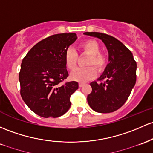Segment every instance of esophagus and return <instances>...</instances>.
<instances>
[{"label":"esophagus","instance_id":"obj_1","mask_svg":"<svg viewBox=\"0 0 153 153\" xmlns=\"http://www.w3.org/2000/svg\"><path fill=\"white\" fill-rule=\"evenodd\" d=\"M84 85V83H79V87H82L83 85Z\"/></svg>","mask_w":153,"mask_h":153}]
</instances>
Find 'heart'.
Instances as JSON below:
<instances>
[{"label": "heart", "mask_w": 153, "mask_h": 153, "mask_svg": "<svg viewBox=\"0 0 153 153\" xmlns=\"http://www.w3.org/2000/svg\"><path fill=\"white\" fill-rule=\"evenodd\" d=\"M80 51L89 55L87 65L95 66L99 72H102L106 68L107 57L105 53L100 52L101 47L97 41L94 40H86L80 44ZM78 53L73 48H69L65 53V63L66 68L70 70L75 68L78 61ZM97 75V70L94 67L85 68H77L70 75L72 80L75 81L85 83L94 78Z\"/></svg>", "instance_id": "1"}]
</instances>
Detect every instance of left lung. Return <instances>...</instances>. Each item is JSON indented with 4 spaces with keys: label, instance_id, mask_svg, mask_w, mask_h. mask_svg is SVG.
I'll return each mask as SVG.
<instances>
[{
    "label": "left lung",
    "instance_id": "left-lung-1",
    "mask_svg": "<svg viewBox=\"0 0 153 153\" xmlns=\"http://www.w3.org/2000/svg\"><path fill=\"white\" fill-rule=\"evenodd\" d=\"M83 34L102 40L109 53V63L98 79L102 82L90 83L92 91L87 97V101L91 108L97 112L115 111L126 102L135 85L137 62L131 51L114 37L97 32Z\"/></svg>",
    "mask_w": 153,
    "mask_h": 153
}]
</instances>
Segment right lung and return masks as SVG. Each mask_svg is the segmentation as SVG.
Masks as SVG:
<instances>
[{"instance_id": "right-lung-1", "label": "right lung", "mask_w": 153, "mask_h": 153, "mask_svg": "<svg viewBox=\"0 0 153 153\" xmlns=\"http://www.w3.org/2000/svg\"><path fill=\"white\" fill-rule=\"evenodd\" d=\"M75 33H61L38 42L23 59L19 74L20 94L27 107L43 117H57L70 109L76 81L61 83L68 77L65 53L76 41Z\"/></svg>"}]
</instances>
